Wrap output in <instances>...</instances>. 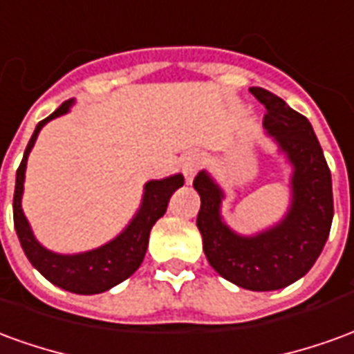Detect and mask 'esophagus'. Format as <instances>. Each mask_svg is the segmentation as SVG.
Segmentation results:
<instances>
[{
  "label": "esophagus",
  "instance_id": "esophagus-1",
  "mask_svg": "<svg viewBox=\"0 0 354 354\" xmlns=\"http://www.w3.org/2000/svg\"><path fill=\"white\" fill-rule=\"evenodd\" d=\"M203 167V157L199 153H187L184 157V161H182V172H184L185 182L189 184L195 174H197V170Z\"/></svg>",
  "mask_w": 354,
  "mask_h": 354
}]
</instances>
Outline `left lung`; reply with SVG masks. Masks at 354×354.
<instances>
[{"label":"left lung","instance_id":"8db88e82","mask_svg":"<svg viewBox=\"0 0 354 354\" xmlns=\"http://www.w3.org/2000/svg\"><path fill=\"white\" fill-rule=\"evenodd\" d=\"M250 93L266 106L263 129L292 167L290 207L281 222L241 235L223 222L225 193L201 170L193 187L201 195L197 227L210 266L225 281L254 292H269L301 279L326 245L334 218L332 176L311 123L286 102L261 87Z\"/></svg>","mask_w":354,"mask_h":354}]
</instances>
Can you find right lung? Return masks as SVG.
<instances>
[{
    "label": "right lung",
    "mask_w": 354,
    "mask_h": 354,
    "mask_svg": "<svg viewBox=\"0 0 354 354\" xmlns=\"http://www.w3.org/2000/svg\"><path fill=\"white\" fill-rule=\"evenodd\" d=\"M72 106L73 100L64 102L57 111H53L47 119L39 121L35 127L34 134L28 142L22 162L17 170V184H15V197H12V218H15V230L19 235L20 246H22L30 263L58 288L68 290L73 294L91 296V294H100V292L113 288L138 269L144 256H146L149 231L155 225V222L167 212L172 193L184 185V176L172 174V176L162 178V180L146 182L142 203H140V208L136 210L134 218L115 239H111L106 245L80 254H57L49 248H45L35 239L34 231L30 227V222L26 220L24 210H22L28 155L32 151L37 134L43 127L53 119L68 113Z\"/></svg>",
    "instance_id": "add662e5"
}]
</instances>
